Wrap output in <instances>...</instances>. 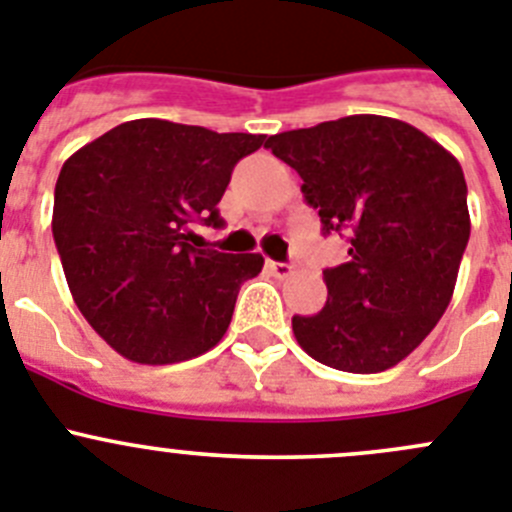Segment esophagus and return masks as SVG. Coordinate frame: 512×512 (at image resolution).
Masks as SVG:
<instances>
[{"mask_svg":"<svg viewBox=\"0 0 512 512\" xmlns=\"http://www.w3.org/2000/svg\"><path fill=\"white\" fill-rule=\"evenodd\" d=\"M267 270L275 275V278H288L293 273V267L288 262H275V260H267Z\"/></svg>","mask_w":512,"mask_h":512,"instance_id":"esophagus-1","label":"esophagus"}]
</instances>
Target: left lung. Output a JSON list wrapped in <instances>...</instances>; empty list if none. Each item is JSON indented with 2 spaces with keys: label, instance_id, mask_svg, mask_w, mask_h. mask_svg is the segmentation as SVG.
I'll list each match as a JSON object with an SVG mask.
<instances>
[{
  "label": "left lung",
  "instance_id": "8db88e82",
  "mask_svg": "<svg viewBox=\"0 0 512 512\" xmlns=\"http://www.w3.org/2000/svg\"><path fill=\"white\" fill-rule=\"evenodd\" d=\"M265 147L303 178L324 232L349 234V260L324 270V308L293 316L298 344L334 370H390L454 296L472 229L462 165L413 124L380 114L280 132Z\"/></svg>",
  "mask_w": 512,
  "mask_h": 512
}]
</instances>
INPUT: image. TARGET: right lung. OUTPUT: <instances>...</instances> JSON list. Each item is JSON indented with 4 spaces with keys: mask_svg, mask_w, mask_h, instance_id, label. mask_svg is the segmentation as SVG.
<instances>
[{
    "mask_svg": "<svg viewBox=\"0 0 512 512\" xmlns=\"http://www.w3.org/2000/svg\"><path fill=\"white\" fill-rule=\"evenodd\" d=\"M265 135L132 119L63 163L53 239L78 311L122 357L173 365L222 342L242 283L262 255L191 245L219 227L232 170Z\"/></svg>",
    "mask_w": 512,
    "mask_h": 512,
    "instance_id": "add662e5",
    "label": "right lung"
}]
</instances>
